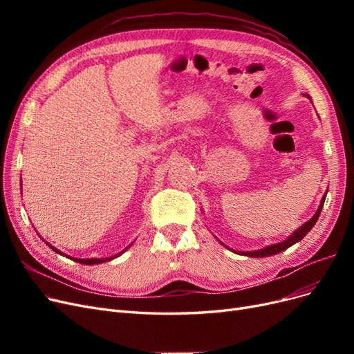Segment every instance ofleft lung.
Returning a JSON list of instances; mask_svg holds the SVG:
<instances>
[{
    "mask_svg": "<svg viewBox=\"0 0 354 354\" xmlns=\"http://www.w3.org/2000/svg\"><path fill=\"white\" fill-rule=\"evenodd\" d=\"M304 95H306L307 99H310V95H308V94H304ZM326 194H328V192H325V195L322 196V199H320V205H319L317 211L315 212V216H313L312 218H310L308 221H306L304 224H301V226H299V227H298L292 234H289V236H288L285 241H282V242H277V243L267 245V246H264V248H261V250H255V251H234V250L229 248V246L224 245L220 239H218V242L224 246V248L230 250V251H232V252H234V254L246 255V257H254V259H261V257H269V255L279 254V252H282V251L288 250L289 246H292L294 243H297V242L301 241V239L306 236V234H307L310 230H312V227L315 226L316 221H317V218H319V216H320V211H322V208H324V203H325Z\"/></svg>",
    "mask_w": 354,
    "mask_h": 354,
    "instance_id": "1",
    "label": "left lung"
}]
</instances>
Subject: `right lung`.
<instances>
[{"instance_id": "obj_1", "label": "right lung", "mask_w": 354, "mask_h": 354, "mask_svg": "<svg viewBox=\"0 0 354 354\" xmlns=\"http://www.w3.org/2000/svg\"><path fill=\"white\" fill-rule=\"evenodd\" d=\"M20 181H22V180H20ZM20 185H22V183H20ZM20 187H22V186H20ZM42 241H44V239H42ZM46 242V241H44ZM46 245L47 246H50V248L53 250V251H55V252H57V254H60V255H66V254H63L62 251H59L57 248H55V246H53L51 243H48V242H46ZM130 246L131 245H128L127 246V248L124 250V251H121L120 254H116V255H113V257H108V259H73V257H69V255H66V259H72L73 261H77V263H81V264H85V266H93V264H100V263H106V261H111V260H113L115 259V257H118V255H121L122 252H125L128 248H130Z\"/></svg>"}]
</instances>
